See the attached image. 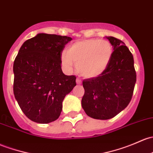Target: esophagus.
Wrapping results in <instances>:
<instances>
[{
	"instance_id": "34e87169",
	"label": "esophagus",
	"mask_w": 153,
	"mask_h": 153,
	"mask_svg": "<svg viewBox=\"0 0 153 153\" xmlns=\"http://www.w3.org/2000/svg\"><path fill=\"white\" fill-rule=\"evenodd\" d=\"M76 83H77V84L80 85V84H81V83H82V81H81V79H80V78H77V79H76Z\"/></svg>"
}]
</instances>
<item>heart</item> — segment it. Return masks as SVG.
Wrapping results in <instances>:
<instances>
[{
    "instance_id": "b5f03b06",
    "label": "heart",
    "mask_w": 153,
    "mask_h": 153,
    "mask_svg": "<svg viewBox=\"0 0 153 153\" xmlns=\"http://www.w3.org/2000/svg\"><path fill=\"white\" fill-rule=\"evenodd\" d=\"M112 46L107 40L97 39L79 40L69 46L62 56V63L66 70H77L83 77L95 78L102 73L108 66L112 56Z\"/></svg>"
}]
</instances>
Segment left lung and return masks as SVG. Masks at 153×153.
Instances as JSON below:
<instances>
[{"mask_svg": "<svg viewBox=\"0 0 153 153\" xmlns=\"http://www.w3.org/2000/svg\"><path fill=\"white\" fill-rule=\"evenodd\" d=\"M114 51L106 70L99 76L83 81V110L96 120H109L131 102L136 81L133 56L120 39L108 36Z\"/></svg>", "mask_w": 153, "mask_h": 153, "instance_id": "obj_1", "label": "left lung"}]
</instances>
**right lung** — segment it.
<instances>
[{
	"instance_id": "add662e5",
	"label": "right lung",
	"mask_w": 153,
	"mask_h": 153,
	"mask_svg": "<svg viewBox=\"0 0 153 153\" xmlns=\"http://www.w3.org/2000/svg\"><path fill=\"white\" fill-rule=\"evenodd\" d=\"M72 38L38 33L22 44L13 66L15 99L24 114L35 123L57 120L62 102L76 86L75 75L62 70V53Z\"/></svg>"
}]
</instances>
